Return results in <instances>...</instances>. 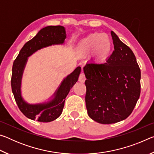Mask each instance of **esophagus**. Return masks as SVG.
Wrapping results in <instances>:
<instances>
[{"instance_id": "1", "label": "esophagus", "mask_w": 154, "mask_h": 154, "mask_svg": "<svg viewBox=\"0 0 154 154\" xmlns=\"http://www.w3.org/2000/svg\"><path fill=\"white\" fill-rule=\"evenodd\" d=\"M79 81L80 82H82V83L85 82V77L84 73H83V72H81L80 75H79Z\"/></svg>"}]
</instances>
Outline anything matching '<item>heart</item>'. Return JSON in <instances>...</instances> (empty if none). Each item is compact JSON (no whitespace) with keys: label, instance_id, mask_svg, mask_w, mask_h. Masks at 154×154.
Returning <instances> with one entry per match:
<instances>
[{"label":"heart","instance_id":"obj_1","mask_svg":"<svg viewBox=\"0 0 154 154\" xmlns=\"http://www.w3.org/2000/svg\"><path fill=\"white\" fill-rule=\"evenodd\" d=\"M112 48L111 40L108 35L103 33H94L81 41L75 51L79 56H86L91 54L94 61L103 64L110 57Z\"/></svg>","mask_w":154,"mask_h":154}]
</instances>
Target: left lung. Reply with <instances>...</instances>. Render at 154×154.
I'll list each match as a JSON object with an SVG mask.
<instances>
[{"instance_id": "obj_1", "label": "left lung", "mask_w": 154, "mask_h": 154, "mask_svg": "<svg viewBox=\"0 0 154 154\" xmlns=\"http://www.w3.org/2000/svg\"><path fill=\"white\" fill-rule=\"evenodd\" d=\"M114 51L105 63H88L85 105L91 119L109 124L124 120L133 111L140 93V70L128 46L111 32Z\"/></svg>"}]
</instances>
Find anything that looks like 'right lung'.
<instances>
[{"instance_id":"add662e5","label":"right lung","mask_w":154,"mask_h":154,"mask_svg":"<svg viewBox=\"0 0 154 154\" xmlns=\"http://www.w3.org/2000/svg\"><path fill=\"white\" fill-rule=\"evenodd\" d=\"M66 38V31L63 26H49L43 28L35 37L25 43L14 60L11 80L12 92L20 110L28 118L32 120L36 119L40 122L55 120L62 113L65 98L70 90L77 82L81 72L80 66L77 67L72 73L62 81L54 94V98L48 103L30 105L25 102L21 95V80L28 57L43 48L62 44Z\"/></svg>"}]
</instances>
